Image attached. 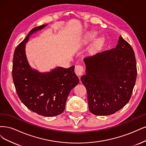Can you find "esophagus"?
<instances>
[{
    "instance_id": "1",
    "label": "esophagus",
    "mask_w": 146,
    "mask_h": 146,
    "mask_svg": "<svg viewBox=\"0 0 146 146\" xmlns=\"http://www.w3.org/2000/svg\"><path fill=\"white\" fill-rule=\"evenodd\" d=\"M74 72L80 78V76H81L84 73L83 67L81 66V65H76V66H75V68H74Z\"/></svg>"
}]
</instances>
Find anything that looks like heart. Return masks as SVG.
I'll return each mask as SVG.
<instances>
[{
  "instance_id": "1",
  "label": "heart",
  "mask_w": 146,
  "mask_h": 146,
  "mask_svg": "<svg viewBox=\"0 0 146 146\" xmlns=\"http://www.w3.org/2000/svg\"><path fill=\"white\" fill-rule=\"evenodd\" d=\"M96 35H97V34H96V33H95V32H89L86 35V38L88 40H93V39L95 38ZM102 38H100L97 40L96 44L98 45H99V44H102Z\"/></svg>"
}]
</instances>
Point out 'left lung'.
<instances>
[{
    "instance_id": "1",
    "label": "left lung",
    "mask_w": 146,
    "mask_h": 146,
    "mask_svg": "<svg viewBox=\"0 0 146 146\" xmlns=\"http://www.w3.org/2000/svg\"><path fill=\"white\" fill-rule=\"evenodd\" d=\"M86 74L81 76L87 92L90 111L110 115L127 103L135 86L137 70L133 50L121 36L115 48L84 59Z\"/></svg>"
}]
</instances>
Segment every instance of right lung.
Returning a JSON list of instances; mask_svg holds the SVG:
<instances>
[{
    "label": "right lung",
    "instance_id": "1",
    "mask_svg": "<svg viewBox=\"0 0 146 146\" xmlns=\"http://www.w3.org/2000/svg\"><path fill=\"white\" fill-rule=\"evenodd\" d=\"M46 25L33 29L15 51L13 79L17 95L28 109L44 116L62 113L72 89L78 85L79 78L74 66L58 67L50 72L41 73L31 67L25 53V44L30 37Z\"/></svg>",
    "mask_w": 146,
    "mask_h": 146
}]
</instances>
